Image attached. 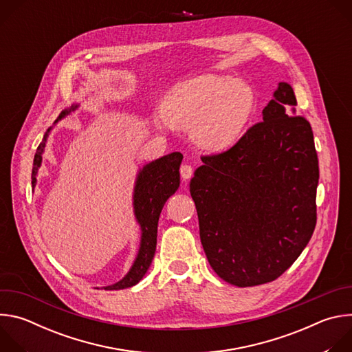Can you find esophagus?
Instances as JSON below:
<instances>
[{
    "label": "esophagus",
    "instance_id": "1",
    "mask_svg": "<svg viewBox=\"0 0 352 352\" xmlns=\"http://www.w3.org/2000/svg\"><path fill=\"white\" fill-rule=\"evenodd\" d=\"M181 177L186 181V179H189L190 177H192V173H193V168H192V166H189V164H184V166H181Z\"/></svg>",
    "mask_w": 352,
    "mask_h": 352
}]
</instances>
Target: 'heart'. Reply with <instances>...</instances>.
Returning a JSON list of instances; mask_svg holds the SVG:
<instances>
[{"label":"heart","instance_id":"b5f03b06","mask_svg":"<svg viewBox=\"0 0 352 352\" xmlns=\"http://www.w3.org/2000/svg\"><path fill=\"white\" fill-rule=\"evenodd\" d=\"M254 109V93L230 75L204 74L177 83L163 102L166 121L193 129L196 142L213 152L235 144Z\"/></svg>","mask_w":352,"mask_h":352}]
</instances>
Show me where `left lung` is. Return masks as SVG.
<instances>
[{
  "mask_svg": "<svg viewBox=\"0 0 352 352\" xmlns=\"http://www.w3.org/2000/svg\"><path fill=\"white\" fill-rule=\"evenodd\" d=\"M281 82L226 152L202 156L189 184L212 269L236 287L278 278L302 254L316 226L319 162L309 121L295 114Z\"/></svg>",
  "mask_w": 352,
  "mask_h": 352,
  "instance_id": "8db88e82",
  "label": "left lung"
}]
</instances>
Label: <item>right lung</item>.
<instances>
[{
  "label": "right lung",
  "instance_id": "add662e5",
  "mask_svg": "<svg viewBox=\"0 0 352 352\" xmlns=\"http://www.w3.org/2000/svg\"><path fill=\"white\" fill-rule=\"evenodd\" d=\"M78 106H72L69 110H64L58 120L74 111ZM57 120V121H58ZM56 121V122H57ZM50 129L44 133L41 143L38 144L32 168V186L36 185L37 170L41 164V155L48 138ZM182 155L174 152L162 159L146 164L138 174L135 192H133V209L135 217L140 224L142 239L139 254L128 272V274L118 283L104 287V289H124L138 284L146 274L150 263L153 261L157 243V224L162 209L167 199L175 193L179 186V166Z\"/></svg>",
  "mask_w": 352,
  "mask_h": 352
}]
</instances>
